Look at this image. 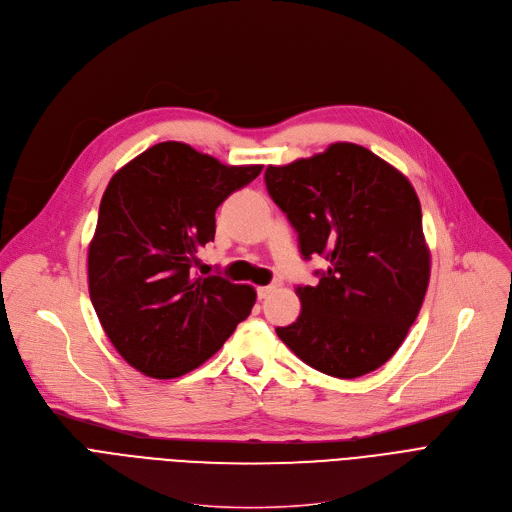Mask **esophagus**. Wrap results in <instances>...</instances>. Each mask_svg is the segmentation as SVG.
<instances>
[{
    "label": "esophagus",
    "mask_w": 512,
    "mask_h": 512,
    "mask_svg": "<svg viewBox=\"0 0 512 512\" xmlns=\"http://www.w3.org/2000/svg\"><path fill=\"white\" fill-rule=\"evenodd\" d=\"M276 290V286L274 284H269V286H259L257 288V296H259V300H263V298H267L271 292Z\"/></svg>",
    "instance_id": "1"
}]
</instances>
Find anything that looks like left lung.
Instances as JSON below:
<instances>
[{"label":"left lung","instance_id":"left-lung-1","mask_svg":"<svg viewBox=\"0 0 512 512\" xmlns=\"http://www.w3.org/2000/svg\"><path fill=\"white\" fill-rule=\"evenodd\" d=\"M267 191L298 232L304 259L323 257L317 286H298L302 311L282 342L309 366L356 379L403 344L424 302L430 251L420 199L395 166L337 142L265 168Z\"/></svg>","mask_w":512,"mask_h":512}]
</instances>
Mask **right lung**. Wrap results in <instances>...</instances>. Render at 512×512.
<instances>
[{
  "label": "right lung",
  "mask_w": 512,
  "mask_h": 512,
  "mask_svg": "<svg viewBox=\"0 0 512 512\" xmlns=\"http://www.w3.org/2000/svg\"><path fill=\"white\" fill-rule=\"evenodd\" d=\"M261 168L162 142L109 181L88 247V290L111 344L146 377L197 368L249 317L253 286L197 278L193 265L214 241L220 203Z\"/></svg>",
  "instance_id": "right-lung-1"
}]
</instances>
